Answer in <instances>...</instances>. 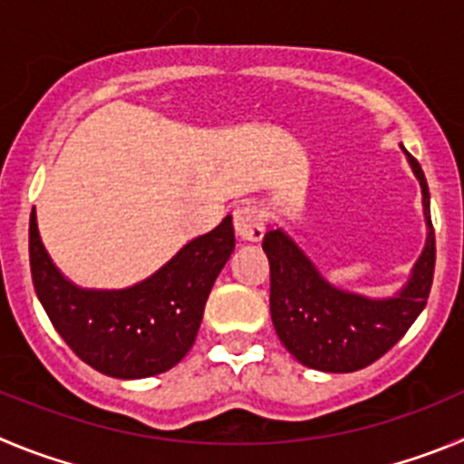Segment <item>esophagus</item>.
Listing matches in <instances>:
<instances>
[{
    "instance_id": "34e87169",
    "label": "esophagus",
    "mask_w": 464,
    "mask_h": 464,
    "mask_svg": "<svg viewBox=\"0 0 464 464\" xmlns=\"http://www.w3.org/2000/svg\"><path fill=\"white\" fill-rule=\"evenodd\" d=\"M233 227H236L237 237L258 242L266 233V215L256 206H242L233 212Z\"/></svg>"
}]
</instances>
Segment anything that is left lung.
<instances>
[{
    "label": "left lung",
    "instance_id": "left-lung-1",
    "mask_svg": "<svg viewBox=\"0 0 464 464\" xmlns=\"http://www.w3.org/2000/svg\"><path fill=\"white\" fill-rule=\"evenodd\" d=\"M423 191L428 240L411 277L393 298L349 294L321 277L314 263L282 228L263 237L270 261V316L282 344L303 365L321 372H356L409 331L428 303L435 275V228L430 219V191L423 169L407 152Z\"/></svg>",
    "mask_w": 464,
    "mask_h": 464
}]
</instances>
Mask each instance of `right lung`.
<instances>
[{
    "label": "right lung",
    "instance_id": "obj_1",
    "mask_svg": "<svg viewBox=\"0 0 464 464\" xmlns=\"http://www.w3.org/2000/svg\"><path fill=\"white\" fill-rule=\"evenodd\" d=\"M236 247L231 217L187 242L164 268L120 291L78 289L41 242L29 217V266L36 295L62 340L81 361L115 379L161 374L187 356L217 275Z\"/></svg>",
    "mask_w": 464,
    "mask_h": 464
}]
</instances>
